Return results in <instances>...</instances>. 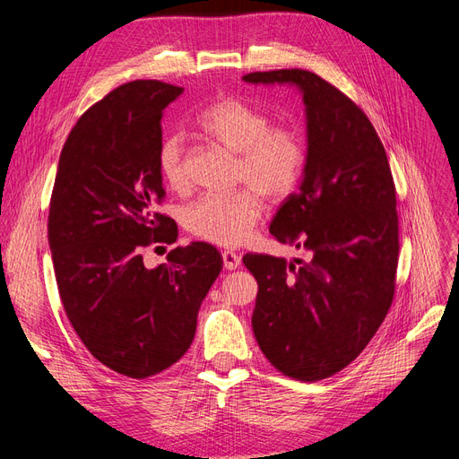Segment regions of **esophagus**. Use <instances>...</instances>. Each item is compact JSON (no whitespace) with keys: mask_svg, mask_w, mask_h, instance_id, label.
Wrapping results in <instances>:
<instances>
[{"mask_svg":"<svg viewBox=\"0 0 459 459\" xmlns=\"http://www.w3.org/2000/svg\"><path fill=\"white\" fill-rule=\"evenodd\" d=\"M221 260H224V268L226 270H238L241 264V256L233 251H224L221 253Z\"/></svg>","mask_w":459,"mask_h":459,"instance_id":"obj_1","label":"esophagus"}]
</instances>
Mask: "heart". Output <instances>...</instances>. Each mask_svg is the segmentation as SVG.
I'll list each match as a JSON object with an SVG mask.
<instances>
[{
	"instance_id": "obj_1",
	"label": "heart",
	"mask_w": 459,
	"mask_h": 459,
	"mask_svg": "<svg viewBox=\"0 0 459 459\" xmlns=\"http://www.w3.org/2000/svg\"><path fill=\"white\" fill-rule=\"evenodd\" d=\"M195 126L211 143L235 157L233 179L245 187L224 195H204L186 208V230L224 247L248 241L262 218L264 198L283 201L297 189L307 170L308 149L290 126H272V117L239 97H220L206 105ZM164 184L182 193L189 187V164L182 137H166L159 151Z\"/></svg>"
}]
</instances>
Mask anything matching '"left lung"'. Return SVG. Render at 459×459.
<instances>
[{
	"label": "left lung",
	"instance_id": "left-lung-1",
	"mask_svg": "<svg viewBox=\"0 0 459 459\" xmlns=\"http://www.w3.org/2000/svg\"><path fill=\"white\" fill-rule=\"evenodd\" d=\"M243 80L297 86L307 105V170L270 233L307 248L308 258L245 255L243 264L258 281L253 331L260 351L283 375L319 381L358 358L393 304L394 179L364 110L324 78L283 68Z\"/></svg>",
	"mask_w": 459,
	"mask_h": 459
}]
</instances>
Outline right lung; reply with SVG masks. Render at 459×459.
<instances>
[{"label":"right lung","instance_id":"add662e5","mask_svg":"<svg viewBox=\"0 0 459 459\" xmlns=\"http://www.w3.org/2000/svg\"><path fill=\"white\" fill-rule=\"evenodd\" d=\"M182 91L134 80L91 105L61 151L49 203L48 239L66 317L93 358L134 379L187 352L224 264L199 241L176 247L157 268L143 264L147 247L178 239L157 204L162 110Z\"/></svg>","mask_w":459,"mask_h":459}]
</instances>
